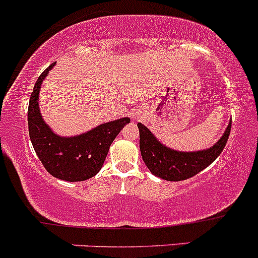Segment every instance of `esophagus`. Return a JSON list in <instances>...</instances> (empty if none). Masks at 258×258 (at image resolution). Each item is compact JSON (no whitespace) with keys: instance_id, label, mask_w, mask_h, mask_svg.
I'll return each mask as SVG.
<instances>
[{"instance_id":"34e87169","label":"esophagus","mask_w":258,"mask_h":258,"mask_svg":"<svg viewBox=\"0 0 258 258\" xmlns=\"http://www.w3.org/2000/svg\"><path fill=\"white\" fill-rule=\"evenodd\" d=\"M132 118L134 119V120H137V119H139V117H138V114H132Z\"/></svg>"}]
</instances>
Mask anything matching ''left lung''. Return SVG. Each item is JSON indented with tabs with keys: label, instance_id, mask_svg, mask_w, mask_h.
<instances>
[{
	"label": "left lung",
	"instance_id": "obj_1",
	"mask_svg": "<svg viewBox=\"0 0 258 258\" xmlns=\"http://www.w3.org/2000/svg\"><path fill=\"white\" fill-rule=\"evenodd\" d=\"M138 128L140 132L141 157L150 172L165 181L178 182L196 176L221 154L229 139L231 120L223 133V137L214 145L198 151L174 150L157 140L144 124L138 123Z\"/></svg>",
	"mask_w": 258,
	"mask_h": 258
}]
</instances>
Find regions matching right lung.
<instances>
[{
  "label": "right lung",
  "mask_w": 258,
  "mask_h": 258,
  "mask_svg": "<svg viewBox=\"0 0 258 258\" xmlns=\"http://www.w3.org/2000/svg\"><path fill=\"white\" fill-rule=\"evenodd\" d=\"M54 66L55 62L40 75L30 95L29 138L38 157L51 176L68 182L86 181L99 172L109 146L130 119L120 118L108 121L74 137L57 135L45 123L39 109L41 84Z\"/></svg>",
  "instance_id": "add662e5"
}]
</instances>
